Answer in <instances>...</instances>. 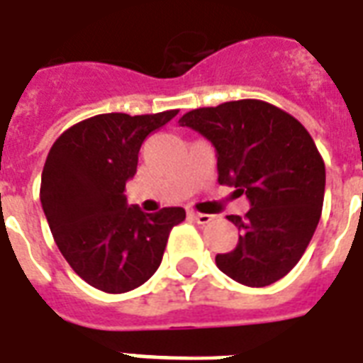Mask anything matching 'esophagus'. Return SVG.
I'll return each mask as SVG.
<instances>
[{
    "mask_svg": "<svg viewBox=\"0 0 363 363\" xmlns=\"http://www.w3.org/2000/svg\"><path fill=\"white\" fill-rule=\"evenodd\" d=\"M189 218H193L197 223H208L212 220L211 214H201V212H195V211H189Z\"/></svg>",
    "mask_w": 363,
    "mask_h": 363,
    "instance_id": "esophagus-1",
    "label": "esophagus"
}]
</instances>
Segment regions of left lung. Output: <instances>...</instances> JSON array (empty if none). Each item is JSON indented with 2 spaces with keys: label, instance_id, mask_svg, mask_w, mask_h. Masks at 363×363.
I'll return each instance as SVG.
<instances>
[{
  "label": "left lung",
  "instance_id": "8db88e82",
  "mask_svg": "<svg viewBox=\"0 0 363 363\" xmlns=\"http://www.w3.org/2000/svg\"><path fill=\"white\" fill-rule=\"evenodd\" d=\"M179 126L216 149L218 182L247 195L250 211L230 222L241 231L216 266L247 287L281 279L312 241L323 206L325 164L306 128L266 101L241 99L185 113Z\"/></svg>",
  "mask_w": 363,
  "mask_h": 363
}]
</instances>
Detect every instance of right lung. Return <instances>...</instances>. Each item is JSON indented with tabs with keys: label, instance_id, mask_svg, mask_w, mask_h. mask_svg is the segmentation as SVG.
Listing matches in <instances>:
<instances>
[{
	"label": "right lung",
	"instance_id": "obj_1",
	"mask_svg": "<svg viewBox=\"0 0 363 363\" xmlns=\"http://www.w3.org/2000/svg\"><path fill=\"white\" fill-rule=\"evenodd\" d=\"M176 114H97L62 132L49 151L42 208L65 260L91 287L128 293L143 285L162 262L172 228L185 220L182 206L147 214L124 195L141 143Z\"/></svg>",
	"mask_w": 363,
	"mask_h": 363
}]
</instances>
